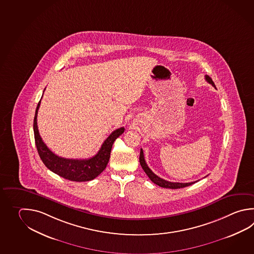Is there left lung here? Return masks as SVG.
<instances>
[{
  "label": "left lung",
  "mask_w": 254,
  "mask_h": 254,
  "mask_svg": "<svg viewBox=\"0 0 254 254\" xmlns=\"http://www.w3.org/2000/svg\"><path fill=\"white\" fill-rule=\"evenodd\" d=\"M205 80H206L207 82L210 83V84H212V86L215 88V85H214V83L212 81V78H210L208 75H205ZM139 162L140 165H141L142 168H143V170L145 171L147 176L150 178L151 181L153 182L155 185H157V186H159L160 187H163V188L178 189V188L189 187V186H191V185L197 182H191V183H173V182L166 181V180L162 179L159 176L155 175V174L152 172L150 168L146 165L145 160V156H144V152H143L142 148L140 149Z\"/></svg>",
  "instance_id": "obj_1"
}]
</instances>
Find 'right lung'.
I'll return each mask as SVG.
<instances>
[{"instance_id":"obj_1","label":"right lung","mask_w":254,"mask_h":254,"mask_svg":"<svg viewBox=\"0 0 254 254\" xmlns=\"http://www.w3.org/2000/svg\"><path fill=\"white\" fill-rule=\"evenodd\" d=\"M41 105L38 103L33 121V131L37 150L43 164L48 169L65 179L74 182H86L93 180L105 170L109 163L110 152L115 140L124 133V127L114 130L104 141L97 155L88 159H67L55 155L48 148L38 130L37 115Z\"/></svg>"}]
</instances>
